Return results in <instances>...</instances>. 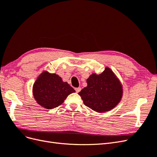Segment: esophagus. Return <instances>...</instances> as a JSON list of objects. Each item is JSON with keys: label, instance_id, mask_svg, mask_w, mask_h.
Masks as SVG:
<instances>
[{"label": "esophagus", "instance_id": "1", "mask_svg": "<svg viewBox=\"0 0 157 157\" xmlns=\"http://www.w3.org/2000/svg\"><path fill=\"white\" fill-rule=\"evenodd\" d=\"M75 90H76V92H77V93H78L80 90H81V88H80V87H78V88H75Z\"/></svg>", "mask_w": 157, "mask_h": 157}]
</instances>
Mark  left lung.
Listing matches in <instances>:
<instances>
[{"mask_svg":"<svg viewBox=\"0 0 157 157\" xmlns=\"http://www.w3.org/2000/svg\"><path fill=\"white\" fill-rule=\"evenodd\" d=\"M87 86L78 93L85 105L98 113L112 110L121 101L123 87L111 69L106 67L100 74L92 73L86 80Z\"/></svg>","mask_w":157,"mask_h":157,"instance_id":"left-lung-1","label":"left lung"}]
</instances>
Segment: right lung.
Returning <instances> with one entry per match:
<instances>
[{
    "label": "right lung",
    "instance_id": "add662e5",
    "mask_svg": "<svg viewBox=\"0 0 157 157\" xmlns=\"http://www.w3.org/2000/svg\"><path fill=\"white\" fill-rule=\"evenodd\" d=\"M75 90L58 75L47 71L39 75L33 86V97L36 103L46 109L58 107Z\"/></svg>",
    "mask_w": 157,
    "mask_h": 157
}]
</instances>
